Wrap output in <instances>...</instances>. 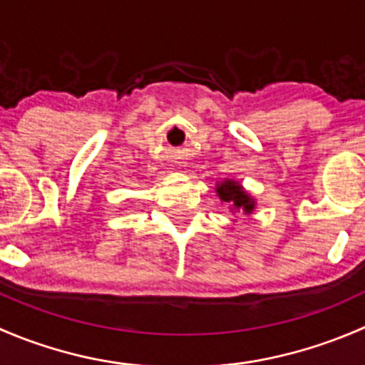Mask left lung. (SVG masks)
<instances>
[{
  "mask_svg": "<svg viewBox=\"0 0 365 365\" xmlns=\"http://www.w3.org/2000/svg\"><path fill=\"white\" fill-rule=\"evenodd\" d=\"M217 194H219L220 200L226 201V203H230V205H233L235 208L245 210V213L252 212L254 203H252L251 196H247V194L242 190L240 183L226 180V182L220 183V185L217 187Z\"/></svg>",
  "mask_w": 365,
  "mask_h": 365,
  "instance_id": "obj_1",
  "label": "left lung"
}]
</instances>
